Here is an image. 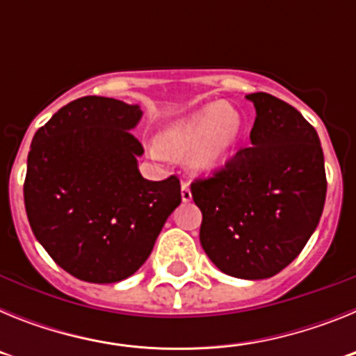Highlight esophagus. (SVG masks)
<instances>
[{
    "label": "esophagus",
    "mask_w": 356,
    "mask_h": 356,
    "mask_svg": "<svg viewBox=\"0 0 356 356\" xmlns=\"http://www.w3.org/2000/svg\"><path fill=\"white\" fill-rule=\"evenodd\" d=\"M191 200H193V194H191L188 184L187 181H181V201H184V203H188Z\"/></svg>",
    "instance_id": "esophagus-1"
}]
</instances>
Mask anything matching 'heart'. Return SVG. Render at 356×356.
I'll return each mask as SVG.
<instances>
[{
  "label": "heart",
  "mask_w": 356,
  "mask_h": 356,
  "mask_svg": "<svg viewBox=\"0 0 356 356\" xmlns=\"http://www.w3.org/2000/svg\"><path fill=\"white\" fill-rule=\"evenodd\" d=\"M242 127L244 118L235 106L222 102L209 103L168 128L160 144L151 146V153L156 159H162L163 151L188 155V162L194 168H213L234 149Z\"/></svg>",
  "instance_id": "heart-1"
}]
</instances>
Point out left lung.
Masks as SVG:
<instances>
[{
  "mask_svg": "<svg viewBox=\"0 0 356 356\" xmlns=\"http://www.w3.org/2000/svg\"><path fill=\"white\" fill-rule=\"evenodd\" d=\"M257 118L251 144L191 184L203 213L201 246L222 273L278 275L314 234L326 200L325 156L303 115L267 92L248 94Z\"/></svg>",
  "mask_w": 356,
  "mask_h": 356,
  "instance_id": "obj_1",
  "label": "left lung"
}]
</instances>
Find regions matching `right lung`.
Returning a JSON list of instances; mask_svg holds the SVG:
<instances>
[{
	"label": "right lung",
	"instance_id": "right-lung-1",
	"mask_svg": "<svg viewBox=\"0 0 356 356\" xmlns=\"http://www.w3.org/2000/svg\"><path fill=\"white\" fill-rule=\"evenodd\" d=\"M143 112L114 97L85 96L37 130L28 153L24 209L31 232L74 278L115 284L147 260L180 205V180L143 178Z\"/></svg>",
	"mask_w": 356,
	"mask_h": 356
}]
</instances>
